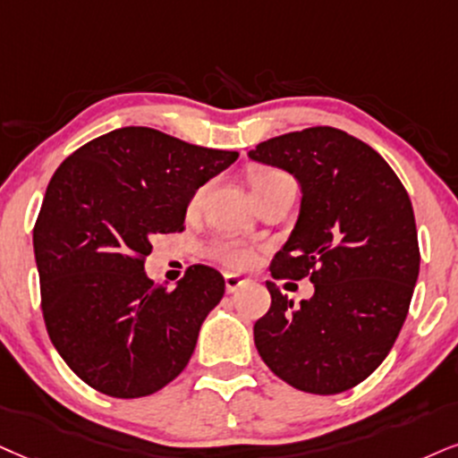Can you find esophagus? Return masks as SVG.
<instances>
[{
	"instance_id": "34e87169",
	"label": "esophagus",
	"mask_w": 458,
	"mask_h": 458,
	"mask_svg": "<svg viewBox=\"0 0 458 458\" xmlns=\"http://www.w3.org/2000/svg\"><path fill=\"white\" fill-rule=\"evenodd\" d=\"M244 284H246V280L242 278V276L225 274V289H227V293H235L238 289H242Z\"/></svg>"
}]
</instances>
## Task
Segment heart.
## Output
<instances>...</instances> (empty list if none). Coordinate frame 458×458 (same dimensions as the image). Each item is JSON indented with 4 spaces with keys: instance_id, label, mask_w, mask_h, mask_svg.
Returning <instances> with one entry per match:
<instances>
[{
    "instance_id": "b5f03b06",
    "label": "heart",
    "mask_w": 458,
    "mask_h": 458,
    "mask_svg": "<svg viewBox=\"0 0 458 458\" xmlns=\"http://www.w3.org/2000/svg\"><path fill=\"white\" fill-rule=\"evenodd\" d=\"M284 180H291L284 172H278V169H265V172H259L255 178H252V191H255V197L261 195L263 191H267L269 186L284 182ZM208 193V184L199 186L189 199V212H197L201 208L203 197ZM212 259L216 261L229 265V267H248L252 261H255V250L250 246L244 244V242L238 240H229V238H220L216 242H212V246L208 248Z\"/></svg>"
}]
</instances>
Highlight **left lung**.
<instances>
[{"label": "left lung", "instance_id": "obj_1", "mask_svg": "<svg viewBox=\"0 0 458 458\" xmlns=\"http://www.w3.org/2000/svg\"><path fill=\"white\" fill-rule=\"evenodd\" d=\"M248 157L301 186L295 229L269 269L314 284L295 306L267 282L272 306L255 323V346L299 391H348L386 359L408 316L420 269L408 191L371 146L342 129L278 135Z\"/></svg>", "mask_w": 458, "mask_h": 458}]
</instances>
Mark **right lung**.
<instances>
[{
  "mask_svg": "<svg viewBox=\"0 0 458 458\" xmlns=\"http://www.w3.org/2000/svg\"><path fill=\"white\" fill-rule=\"evenodd\" d=\"M238 152L203 148L150 127H123L72 152L50 178L33 227L50 342L95 391L157 393L193 354L225 278L191 265L176 289L144 272L152 238L184 229L191 195Z\"/></svg>",
  "mask_w": 458,
  "mask_h": 458,
  "instance_id": "obj_1",
  "label": "right lung"
}]
</instances>
